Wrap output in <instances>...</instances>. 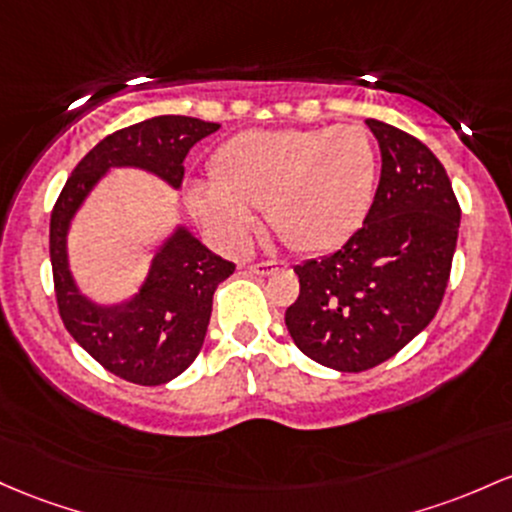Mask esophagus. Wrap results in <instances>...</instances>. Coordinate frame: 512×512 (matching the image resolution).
<instances>
[{"mask_svg":"<svg viewBox=\"0 0 512 512\" xmlns=\"http://www.w3.org/2000/svg\"><path fill=\"white\" fill-rule=\"evenodd\" d=\"M277 267H279L277 262H260V265H250L247 269H250L252 274H260V277H269Z\"/></svg>","mask_w":512,"mask_h":512,"instance_id":"34e87169","label":"esophagus"}]
</instances>
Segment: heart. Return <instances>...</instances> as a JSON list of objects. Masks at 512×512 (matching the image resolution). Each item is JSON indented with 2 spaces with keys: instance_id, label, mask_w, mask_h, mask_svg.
I'll use <instances>...</instances> for the list:
<instances>
[{
  "instance_id": "obj_1",
  "label": "heart",
  "mask_w": 512,
  "mask_h": 512,
  "mask_svg": "<svg viewBox=\"0 0 512 512\" xmlns=\"http://www.w3.org/2000/svg\"><path fill=\"white\" fill-rule=\"evenodd\" d=\"M379 157L364 128H282L226 140L211 157V184H189V206L233 250H243L265 211L299 252H330L367 221Z\"/></svg>"
}]
</instances>
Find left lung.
Masks as SVG:
<instances>
[{
	"label": "left lung",
	"instance_id": "8db88e82",
	"mask_svg": "<svg viewBox=\"0 0 512 512\" xmlns=\"http://www.w3.org/2000/svg\"><path fill=\"white\" fill-rule=\"evenodd\" d=\"M381 177L362 228L330 255L294 267L286 330L306 357L364 372L423 333L445 296L459 211L445 167L418 138L367 119Z\"/></svg>",
	"mask_w": 512,
	"mask_h": 512
}]
</instances>
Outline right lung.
I'll return each instance as SVG.
<instances>
[{"mask_svg": "<svg viewBox=\"0 0 512 512\" xmlns=\"http://www.w3.org/2000/svg\"><path fill=\"white\" fill-rule=\"evenodd\" d=\"M218 128L192 116H155L111 133L72 170L50 216V265L67 333L101 367L133 384H167L194 362L209 330L213 294L235 265L174 223L155 243L138 289L119 301H97L72 274V223L114 170H143L179 192L189 150Z\"/></svg>", "mask_w": 512, "mask_h": 512, "instance_id": "obj_1", "label": "right lung"}]
</instances>
